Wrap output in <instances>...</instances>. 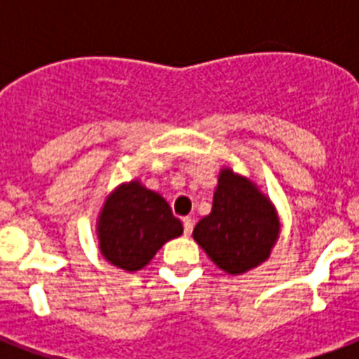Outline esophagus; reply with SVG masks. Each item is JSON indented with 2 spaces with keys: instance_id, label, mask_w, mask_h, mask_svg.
Segmentation results:
<instances>
[{
  "instance_id": "34e87169",
  "label": "esophagus",
  "mask_w": 359,
  "mask_h": 359,
  "mask_svg": "<svg viewBox=\"0 0 359 359\" xmlns=\"http://www.w3.org/2000/svg\"><path fill=\"white\" fill-rule=\"evenodd\" d=\"M182 225H184V235L190 236L191 231H194V219L184 218V219H182Z\"/></svg>"
}]
</instances>
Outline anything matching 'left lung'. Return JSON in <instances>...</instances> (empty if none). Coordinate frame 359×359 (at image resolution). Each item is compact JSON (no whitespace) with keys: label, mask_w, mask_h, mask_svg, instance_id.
<instances>
[{"label":"left lung","mask_w":359,"mask_h":359,"mask_svg":"<svg viewBox=\"0 0 359 359\" xmlns=\"http://www.w3.org/2000/svg\"><path fill=\"white\" fill-rule=\"evenodd\" d=\"M281 233L278 210L259 186L231 168H222L212 210L199 219L194 240L210 261L240 276L266 261Z\"/></svg>","instance_id":"8db88e82"}]
</instances>
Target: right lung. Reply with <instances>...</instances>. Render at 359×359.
<instances>
[{
	"instance_id": "add662e5",
	"label": "right lung",
	"mask_w": 359,
	"mask_h": 359,
	"mask_svg": "<svg viewBox=\"0 0 359 359\" xmlns=\"http://www.w3.org/2000/svg\"><path fill=\"white\" fill-rule=\"evenodd\" d=\"M182 235L169 203L134 179L115 188L97 218L100 255L114 266L137 272L171 238Z\"/></svg>"
}]
</instances>
